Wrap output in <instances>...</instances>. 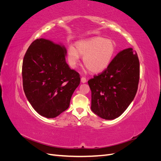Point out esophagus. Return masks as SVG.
Returning a JSON list of instances; mask_svg holds the SVG:
<instances>
[{
    "mask_svg": "<svg viewBox=\"0 0 161 161\" xmlns=\"http://www.w3.org/2000/svg\"><path fill=\"white\" fill-rule=\"evenodd\" d=\"M80 80H81V82H82V83H85V82H86V79L85 77H82Z\"/></svg>",
    "mask_w": 161,
    "mask_h": 161,
    "instance_id": "34e87169",
    "label": "esophagus"
}]
</instances>
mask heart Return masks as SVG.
<instances>
[{"instance_id": "b5f03b06", "label": "heart", "mask_w": 161, "mask_h": 161, "mask_svg": "<svg viewBox=\"0 0 161 161\" xmlns=\"http://www.w3.org/2000/svg\"><path fill=\"white\" fill-rule=\"evenodd\" d=\"M75 48L70 46L67 50V60L72 68L80 62V56L89 70L93 73L103 72L108 68L116 52V43L111 39L94 37L75 43Z\"/></svg>"}]
</instances>
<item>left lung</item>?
<instances>
[{"label": "left lung", "instance_id": "left-lung-1", "mask_svg": "<svg viewBox=\"0 0 161 161\" xmlns=\"http://www.w3.org/2000/svg\"><path fill=\"white\" fill-rule=\"evenodd\" d=\"M139 78L136 52L131 47L119 52L103 72L88 81L91 110L105 119L118 118L134 100Z\"/></svg>", "mask_w": 161, "mask_h": 161}]
</instances>
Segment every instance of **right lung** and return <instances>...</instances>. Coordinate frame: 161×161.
I'll list each match as a JSON object with an SVG mask.
<instances>
[{
    "instance_id": "right-lung-1",
    "label": "right lung",
    "mask_w": 161,
    "mask_h": 161,
    "mask_svg": "<svg viewBox=\"0 0 161 161\" xmlns=\"http://www.w3.org/2000/svg\"><path fill=\"white\" fill-rule=\"evenodd\" d=\"M66 49L62 43L44 38L31 43L23 58V86L30 103L37 113L54 118L70 105L80 76L66 62Z\"/></svg>"
}]
</instances>
